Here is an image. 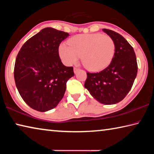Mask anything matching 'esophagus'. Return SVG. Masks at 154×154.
Masks as SVG:
<instances>
[{
	"label": "esophagus",
	"instance_id": "obj_1",
	"mask_svg": "<svg viewBox=\"0 0 154 154\" xmlns=\"http://www.w3.org/2000/svg\"><path fill=\"white\" fill-rule=\"evenodd\" d=\"M79 71V69H78V68H76V67L74 68V72L75 74H76Z\"/></svg>",
	"mask_w": 154,
	"mask_h": 154
}]
</instances>
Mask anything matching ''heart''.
Returning a JSON list of instances; mask_svg holds the SVG:
<instances>
[{"label":"heart","mask_w":154,"mask_h":154,"mask_svg":"<svg viewBox=\"0 0 154 154\" xmlns=\"http://www.w3.org/2000/svg\"><path fill=\"white\" fill-rule=\"evenodd\" d=\"M69 45L59 47L61 59L67 65L76 64L82 55V62L88 70L98 71L110 64L115 53V43L110 36L100 33L75 36Z\"/></svg>","instance_id":"b5f03b06"}]
</instances>
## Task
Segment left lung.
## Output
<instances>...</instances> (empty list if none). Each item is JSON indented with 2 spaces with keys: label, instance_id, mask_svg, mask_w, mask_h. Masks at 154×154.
<instances>
[{
  "label": "left lung",
  "instance_id": "8db88e82",
  "mask_svg": "<svg viewBox=\"0 0 154 154\" xmlns=\"http://www.w3.org/2000/svg\"><path fill=\"white\" fill-rule=\"evenodd\" d=\"M113 38L115 53L109 66L102 71L87 72L84 86L90 94L104 105L116 104L126 97L137 75V62L134 49L118 32L104 28Z\"/></svg>",
  "mask_w": 154,
  "mask_h": 154
}]
</instances>
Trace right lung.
<instances>
[{
    "label": "right lung",
    "instance_id": "right-lung-1",
    "mask_svg": "<svg viewBox=\"0 0 154 154\" xmlns=\"http://www.w3.org/2000/svg\"><path fill=\"white\" fill-rule=\"evenodd\" d=\"M69 33L45 28L26 42L18 53L14 79L21 97L33 109L45 112L58 105L73 68L61 62L58 48Z\"/></svg>",
    "mask_w": 154,
    "mask_h": 154
}]
</instances>
